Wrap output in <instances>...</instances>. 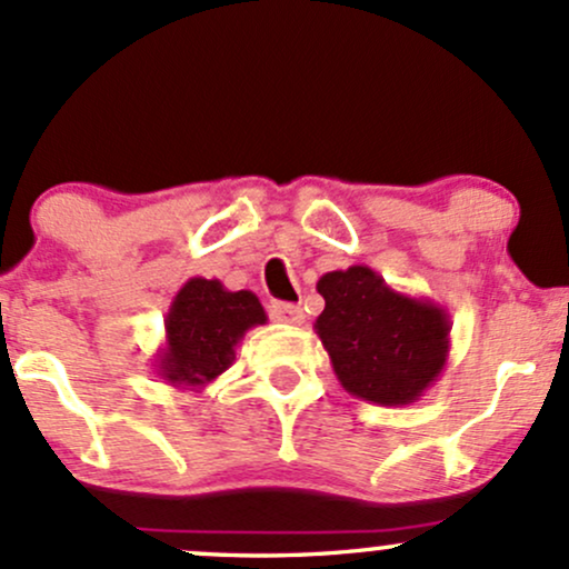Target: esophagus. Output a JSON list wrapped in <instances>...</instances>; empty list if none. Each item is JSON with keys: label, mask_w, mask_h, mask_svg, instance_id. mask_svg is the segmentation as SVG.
I'll return each mask as SVG.
<instances>
[{"label": "esophagus", "mask_w": 569, "mask_h": 569, "mask_svg": "<svg viewBox=\"0 0 569 569\" xmlns=\"http://www.w3.org/2000/svg\"><path fill=\"white\" fill-rule=\"evenodd\" d=\"M270 316L280 323H302L305 321L302 308H297V305H286V302H272Z\"/></svg>", "instance_id": "obj_1"}]
</instances>
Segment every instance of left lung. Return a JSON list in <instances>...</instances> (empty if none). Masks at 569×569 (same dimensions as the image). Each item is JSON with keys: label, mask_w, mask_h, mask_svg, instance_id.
<instances>
[{"label": "left lung", "mask_w": 569, "mask_h": 569, "mask_svg": "<svg viewBox=\"0 0 569 569\" xmlns=\"http://www.w3.org/2000/svg\"><path fill=\"white\" fill-rule=\"evenodd\" d=\"M313 329L348 395L386 408L416 402L446 370L451 321L432 299L391 289L367 264L321 274Z\"/></svg>", "instance_id": "left-lung-1"}]
</instances>
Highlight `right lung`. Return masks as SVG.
Masks as SVG:
<instances>
[{
  "label": "right lung",
  "instance_id": "add662e5",
  "mask_svg": "<svg viewBox=\"0 0 569 569\" xmlns=\"http://www.w3.org/2000/svg\"><path fill=\"white\" fill-rule=\"evenodd\" d=\"M261 323L267 313L253 291H229L216 278H189L164 316L156 376L178 389H204L232 367L234 348Z\"/></svg>",
  "mask_w": 569,
  "mask_h": 569
}]
</instances>
